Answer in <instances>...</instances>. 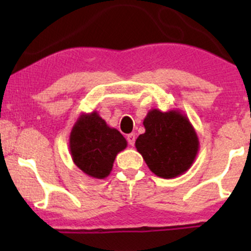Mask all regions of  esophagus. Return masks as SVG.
I'll return each mask as SVG.
<instances>
[{
    "mask_svg": "<svg viewBox=\"0 0 251 251\" xmlns=\"http://www.w3.org/2000/svg\"><path fill=\"white\" fill-rule=\"evenodd\" d=\"M127 142L131 146L134 145V142H135V133H129L127 134Z\"/></svg>",
    "mask_w": 251,
    "mask_h": 251,
    "instance_id": "obj_1",
    "label": "esophagus"
}]
</instances>
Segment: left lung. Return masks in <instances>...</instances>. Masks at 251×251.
I'll return each mask as SVG.
<instances>
[{"label": "left lung", "instance_id": "left-lung-1", "mask_svg": "<svg viewBox=\"0 0 251 251\" xmlns=\"http://www.w3.org/2000/svg\"><path fill=\"white\" fill-rule=\"evenodd\" d=\"M145 133L135 140V149L146 165L160 178H176L194 164L200 140L189 118L179 109L153 108L144 119Z\"/></svg>", "mask_w": 251, "mask_h": 251}]
</instances>
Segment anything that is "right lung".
Here are the masks:
<instances>
[{
	"label": "right lung",
	"mask_w": 251,
	"mask_h": 251,
	"mask_svg": "<svg viewBox=\"0 0 251 251\" xmlns=\"http://www.w3.org/2000/svg\"><path fill=\"white\" fill-rule=\"evenodd\" d=\"M127 142L117 128L109 127L97 111L82 113L70 135L72 159L83 174L103 179L111 174L117 154Z\"/></svg>",
	"instance_id": "obj_1"
}]
</instances>
